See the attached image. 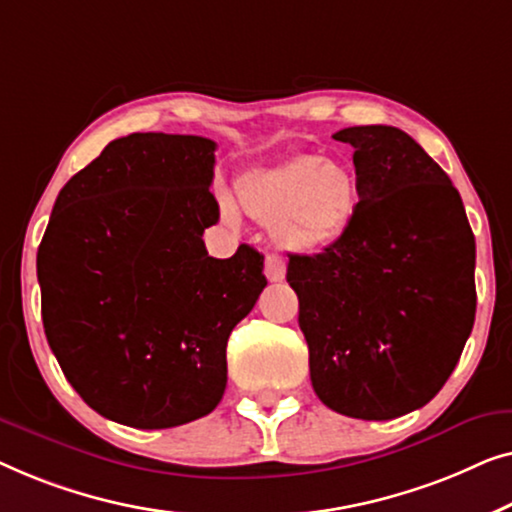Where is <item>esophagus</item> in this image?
Here are the masks:
<instances>
[{
    "instance_id": "esophagus-1",
    "label": "esophagus",
    "mask_w": 512,
    "mask_h": 512,
    "mask_svg": "<svg viewBox=\"0 0 512 512\" xmlns=\"http://www.w3.org/2000/svg\"><path fill=\"white\" fill-rule=\"evenodd\" d=\"M264 273L271 283H280L285 278V262L278 255H269L264 259Z\"/></svg>"
}]
</instances>
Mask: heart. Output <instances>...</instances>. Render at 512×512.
Segmentation results:
<instances>
[{
  "mask_svg": "<svg viewBox=\"0 0 512 512\" xmlns=\"http://www.w3.org/2000/svg\"><path fill=\"white\" fill-rule=\"evenodd\" d=\"M236 201L250 218L271 225L273 243L292 255H318L350 232L359 211V183L350 164L315 153L285 157L236 176ZM220 215L239 222L234 201L220 194Z\"/></svg>",
  "mask_w": 512,
  "mask_h": 512,
  "instance_id": "obj_1",
  "label": "heart"
}]
</instances>
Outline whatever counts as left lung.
<instances>
[{
  "mask_svg": "<svg viewBox=\"0 0 512 512\" xmlns=\"http://www.w3.org/2000/svg\"><path fill=\"white\" fill-rule=\"evenodd\" d=\"M359 211L318 255H290L311 383L357 420H392L441 392L475 320V239L457 187L387 125L345 127Z\"/></svg>",
  "mask_w": 512,
  "mask_h": 512,
  "instance_id": "1",
  "label": "left lung"
}]
</instances>
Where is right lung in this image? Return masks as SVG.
Listing matches in <instances>:
<instances>
[{
  "label": "right lung",
  "instance_id": "right-lung-1",
  "mask_svg": "<svg viewBox=\"0 0 512 512\" xmlns=\"http://www.w3.org/2000/svg\"><path fill=\"white\" fill-rule=\"evenodd\" d=\"M215 141L136 132L57 194L37 253L41 318L71 387L136 429L204 417L227 385V341L266 287L264 255L204 246L220 218Z\"/></svg>",
  "mask_w": 512,
  "mask_h": 512
}]
</instances>
